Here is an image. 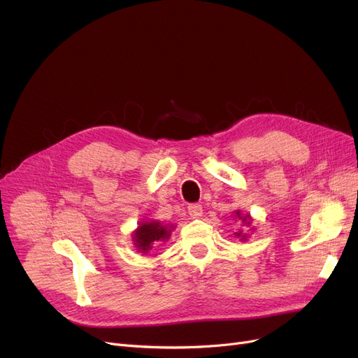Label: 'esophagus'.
<instances>
[{"instance_id":"34e87169","label":"esophagus","mask_w":358,"mask_h":358,"mask_svg":"<svg viewBox=\"0 0 358 358\" xmlns=\"http://www.w3.org/2000/svg\"><path fill=\"white\" fill-rule=\"evenodd\" d=\"M188 213L192 218H199L202 215V207L199 203H191V206H188Z\"/></svg>"}]
</instances>
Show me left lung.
I'll return each mask as SVG.
<instances>
[{
  "label": "left lung",
  "instance_id": "left-lung-1",
  "mask_svg": "<svg viewBox=\"0 0 358 358\" xmlns=\"http://www.w3.org/2000/svg\"><path fill=\"white\" fill-rule=\"evenodd\" d=\"M234 217L241 218V220L243 221V223H245V224H248V226L250 224V220H252V218H250V215H248V214H246V215H242V214H241V211H236V215H234ZM234 234H236L237 237H241V241H246V237H248V236H246V234H243L242 231H237V233H234Z\"/></svg>",
  "mask_w": 358,
  "mask_h": 358
}]
</instances>
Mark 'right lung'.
<instances>
[{
  "mask_svg": "<svg viewBox=\"0 0 358 358\" xmlns=\"http://www.w3.org/2000/svg\"><path fill=\"white\" fill-rule=\"evenodd\" d=\"M173 226H163L159 221H144L134 231V245L137 246L138 252L147 253L155 245H159L170 237Z\"/></svg>",
  "mask_w": 358,
  "mask_h": 358,
  "instance_id": "add662e5",
  "label": "right lung"
}]
</instances>
